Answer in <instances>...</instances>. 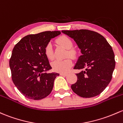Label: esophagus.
<instances>
[{"label":"esophagus","mask_w":123,"mask_h":123,"mask_svg":"<svg viewBox=\"0 0 123 123\" xmlns=\"http://www.w3.org/2000/svg\"><path fill=\"white\" fill-rule=\"evenodd\" d=\"M60 75L62 76H67V75H68V74L67 73H61Z\"/></svg>","instance_id":"1"}]
</instances>
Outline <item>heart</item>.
Returning <instances> with one entry per match:
<instances>
[{
  "label": "heart",
  "mask_w": 123,
  "mask_h": 123,
  "mask_svg": "<svg viewBox=\"0 0 123 123\" xmlns=\"http://www.w3.org/2000/svg\"><path fill=\"white\" fill-rule=\"evenodd\" d=\"M56 43L62 46L67 49L65 56H71L75 58L77 55V51L76 49L72 48L73 42L70 38L65 35L61 36L56 39ZM45 54L48 59L52 60L54 58V54L52 46L50 43H48L45 47ZM72 65V61L70 58H67L64 60H55L51 64L53 69L56 72H65L69 70Z\"/></svg>",
  "instance_id": "obj_1"
}]
</instances>
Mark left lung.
I'll use <instances>...</instances> for the list:
<instances>
[{
  "label": "left lung",
  "mask_w": 123,
  "mask_h": 123,
  "mask_svg": "<svg viewBox=\"0 0 123 123\" xmlns=\"http://www.w3.org/2000/svg\"><path fill=\"white\" fill-rule=\"evenodd\" d=\"M62 32L74 39L82 54L74 68L82 71L76 74L77 81L71 85L72 91L83 98L99 95L110 82L115 68L112 47L103 36L94 31L80 29Z\"/></svg>",
  "instance_id": "1"
}]
</instances>
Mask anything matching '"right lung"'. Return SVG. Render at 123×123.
I'll return each instance as SVG.
<instances>
[{"mask_svg": "<svg viewBox=\"0 0 123 123\" xmlns=\"http://www.w3.org/2000/svg\"><path fill=\"white\" fill-rule=\"evenodd\" d=\"M60 31H46L26 36L15 45L9 60L12 79L21 94L39 100L49 95L59 74L48 72L52 67L45 47Z\"/></svg>", "mask_w": 123, "mask_h": 123, "instance_id": "add662e5", "label": "right lung"}]
</instances>
